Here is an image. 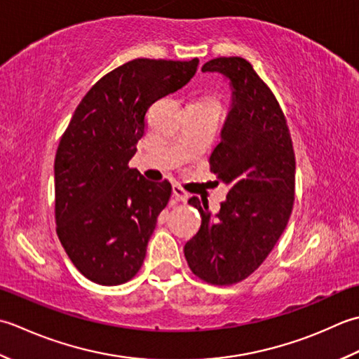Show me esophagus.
Wrapping results in <instances>:
<instances>
[{"mask_svg": "<svg viewBox=\"0 0 359 359\" xmlns=\"http://www.w3.org/2000/svg\"><path fill=\"white\" fill-rule=\"evenodd\" d=\"M172 190H173V196H175V200H178V201H187V198H189V195H187V192L184 189H182L180 184H173L172 186Z\"/></svg>", "mask_w": 359, "mask_h": 359, "instance_id": "34e87169", "label": "esophagus"}]
</instances>
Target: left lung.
<instances>
[{"mask_svg": "<svg viewBox=\"0 0 359 359\" xmlns=\"http://www.w3.org/2000/svg\"><path fill=\"white\" fill-rule=\"evenodd\" d=\"M231 80L232 109L209 165L228 187L212 218L196 196L200 231L184 246L198 279L218 287L245 280L257 269L287 228L296 189V158L287 118L269 86L241 57H218L203 65Z\"/></svg>", "mask_w": 359, "mask_h": 359, "instance_id": "obj_1", "label": "left lung"}]
</instances>
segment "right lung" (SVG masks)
I'll list each match as a JSON object with an SVG mask.
<instances>
[{"mask_svg": "<svg viewBox=\"0 0 359 359\" xmlns=\"http://www.w3.org/2000/svg\"><path fill=\"white\" fill-rule=\"evenodd\" d=\"M198 62L121 65L85 94L62 135L54 164L57 236L88 280L113 287L141 269L172 186L147 181L128 163L149 108L184 86Z\"/></svg>", "mask_w": 359, "mask_h": 359, "instance_id": "right-lung-1", "label": "right lung"}]
</instances>
